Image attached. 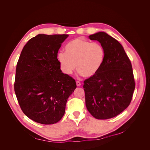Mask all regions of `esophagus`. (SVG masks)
I'll return each instance as SVG.
<instances>
[{"label":"esophagus","instance_id":"esophagus-1","mask_svg":"<svg viewBox=\"0 0 150 150\" xmlns=\"http://www.w3.org/2000/svg\"><path fill=\"white\" fill-rule=\"evenodd\" d=\"M76 85L78 86H80L81 85V83L79 82V81H76Z\"/></svg>","mask_w":150,"mask_h":150}]
</instances>
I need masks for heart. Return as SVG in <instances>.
<instances>
[{"label":"heart","mask_w":150,"mask_h":150,"mask_svg":"<svg viewBox=\"0 0 150 150\" xmlns=\"http://www.w3.org/2000/svg\"><path fill=\"white\" fill-rule=\"evenodd\" d=\"M105 56L101 44L77 38L66 45L65 52L58 53L57 59L66 74H71L76 67L79 75L90 78L100 71Z\"/></svg>","instance_id":"obj_1"}]
</instances>
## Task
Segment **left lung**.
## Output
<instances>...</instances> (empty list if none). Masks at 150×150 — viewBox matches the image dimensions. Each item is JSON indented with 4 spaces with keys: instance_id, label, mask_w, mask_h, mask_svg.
<instances>
[{
    "instance_id": "1",
    "label": "left lung",
    "mask_w": 150,
    "mask_h": 150,
    "mask_svg": "<svg viewBox=\"0 0 150 150\" xmlns=\"http://www.w3.org/2000/svg\"><path fill=\"white\" fill-rule=\"evenodd\" d=\"M106 51L100 71L84 81L86 106L93 117L107 120L118 115L131 103L135 88L131 63L122 45L104 32L89 36Z\"/></svg>"
}]
</instances>
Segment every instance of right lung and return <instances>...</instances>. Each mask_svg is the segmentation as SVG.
<instances>
[{"instance_id":"right-lung-1","label":"right lung","mask_w":150,"mask_h":150,"mask_svg":"<svg viewBox=\"0 0 150 150\" xmlns=\"http://www.w3.org/2000/svg\"><path fill=\"white\" fill-rule=\"evenodd\" d=\"M67 34H38L31 38L17 62L14 90L29 118L52 125L64 116L67 99L76 88L74 79L62 72L57 52Z\"/></svg>"}]
</instances>
